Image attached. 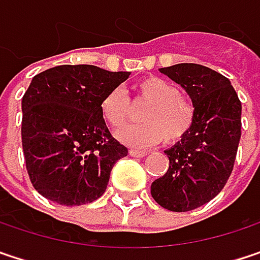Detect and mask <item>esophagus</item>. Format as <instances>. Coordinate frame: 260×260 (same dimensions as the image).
Masks as SVG:
<instances>
[{
	"instance_id": "esophagus-1",
	"label": "esophagus",
	"mask_w": 260,
	"mask_h": 260,
	"mask_svg": "<svg viewBox=\"0 0 260 260\" xmlns=\"http://www.w3.org/2000/svg\"><path fill=\"white\" fill-rule=\"evenodd\" d=\"M131 156H134V157H144L147 152H144V150H137V149H131L129 150Z\"/></svg>"
}]
</instances>
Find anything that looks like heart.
Wrapping results in <instances>:
<instances>
[{"label":"heart","instance_id":"b5f03b06","mask_svg":"<svg viewBox=\"0 0 260 260\" xmlns=\"http://www.w3.org/2000/svg\"><path fill=\"white\" fill-rule=\"evenodd\" d=\"M135 104H147L141 111V123L131 125L117 132V138L125 144L146 147L162 140L168 144L181 141L193 128L197 108L190 98L180 93L174 83L149 76L135 84ZM101 113L107 123L120 129L134 116L131 100L122 89H113L101 101Z\"/></svg>","mask_w":260,"mask_h":260}]
</instances>
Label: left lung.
Returning <instances> with one entry per match:
<instances>
[{"label": "left lung", "mask_w": 260, "mask_h": 260, "mask_svg": "<svg viewBox=\"0 0 260 260\" xmlns=\"http://www.w3.org/2000/svg\"><path fill=\"white\" fill-rule=\"evenodd\" d=\"M160 73L178 83L197 108L190 132L165 153L168 171L150 187L170 211H190L211 201L231 176L241 138V103L231 82L198 63H177Z\"/></svg>", "instance_id": "obj_1"}]
</instances>
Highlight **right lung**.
Wrapping results in <instances>:
<instances>
[{"label":"right lung","mask_w":260,"mask_h":260,"mask_svg":"<svg viewBox=\"0 0 260 260\" xmlns=\"http://www.w3.org/2000/svg\"><path fill=\"white\" fill-rule=\"evenodd\" d=\"M128 77L95 65H59L32 79L22 98V147L40 195L71 207L106 192L128 149L110 134L101 101Z\"/></svg>","instance_id":"add662e5"}]
</instances>
